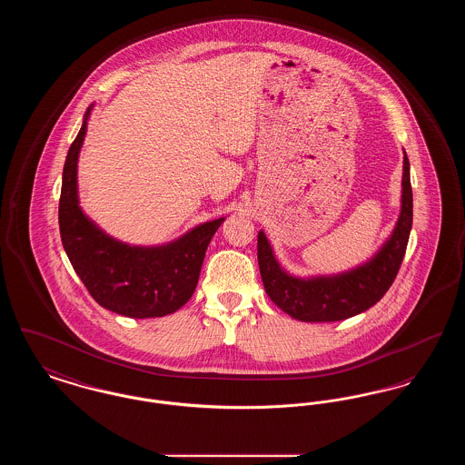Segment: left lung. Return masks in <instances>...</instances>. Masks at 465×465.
<instances>
[{
    "mask_svg": "<svg viewBox=\"0 0 465 465\" xmlns=\"http://www.w3.org/2000/svg\"><path fill=\"white\" fill-rule=\"evenodd\" d=\"M413 223V192L410 160L404 153L401 214L391 239L375 256L351 272L298 279L277 263L263 232L258 233V263L270 300L291 317L303 322H334L373 307L392 286L402 263Z\"/></svg>",
    "mask_w": 465,
    "mask_h": 465,
    "instance_id": "8db88e82",
    "label": "left lung"
}]
</instances>
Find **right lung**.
<instances>
[{
    "mask_svg": "<svg viewBox=\"0 0 465 465\" xmlns=\"http://www.w3.org/2000/svg\"><path fill=\"white\" fill-rule=\"evenodd\" d=\"M90 110L92 106L63 171L59 228L67 258L101 307L134 319L169 315L192 298L207 245L224 218L203 223L174 242L158 247H133L99 230L82 213L76 188L78 153Z\"/></svg>",
    "mask_w": 465,
    "mask_h": 465,
    "instance_id": "add662e5",
    "label": "right lung"
}]
</instances>
